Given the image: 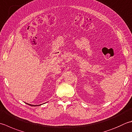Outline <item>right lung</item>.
Wrapping results in <instances>:
<instances>
[{
  "instance_id": "1",
  "label": "right lung",
  "mask_w": 132,
  "mask_h": 132,
  "mask_svg": "<svg viewBox=\"0 0 132 132\" xmlns=\"http://www.w3.org/2000/svg\"><path fill=\"white\" fill-rule=\"evenodd\" d=\"M26 104L28 105H30L31 106H40V105H31V104H27V103H26Z\"/></svg>"
}]
</instances>
